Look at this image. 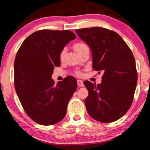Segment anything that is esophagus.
<instances>
[{"label": "esophagus", "mask_w": 150, "mask_h": 150, "mask_svg": "<svg viewBox=\"0 0 150 150\" xmlns=\"http://www.w3.org/2000/svg\"><path fill=\"white\" fill-rule=\"evenodd\" d=\"M77 84H78V86H79V87H84L83 82V81H81V80H78Z\"/></svg>", "instance_id": "obj_1"}]
</instances>
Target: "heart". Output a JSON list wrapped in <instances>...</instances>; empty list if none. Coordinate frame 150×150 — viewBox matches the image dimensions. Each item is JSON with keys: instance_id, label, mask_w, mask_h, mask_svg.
<instances>
[{"instance_id": "1", "label": "heart", "mask_w": 150, "mask_h": 150, "mask_svg": "<svg viewBox=\"0 0 150 150\" xmlns=\"http://www.w3.org/2000/svg\"><path fill=\"white\" fill-rule=\"evenodd\" d=\"M87 48V46L85 44H83V43H77V44H76L74 45V50L77 53H79L82 51L84 49ZM65 53H66V50H65V49H63L62 50H61V52L60 53V59L61 60H63V58H64L65 55Z\"/></svg>"}]
</instances>
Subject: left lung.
<instances>
[{
  "label": "left lung",
  "instance_id": "8db88e82",
  "mask_svg": "<svg viewBox=\"0 0 150 150\" xmlns=\"http://www.w3.org/2000/svg\"><path fill=\"white\" fill-rule=\"evenodd\" d=\"M76 32L91 49L93 68L104 72L100 84L84 82L89 91L85 100L88 113L100 122H115L130 108L136 89L137 72L132 51L120 35L106 28Z\"/></svg>",
  "mask_w": 150,
  "mask_h": 150
}]
</instances>
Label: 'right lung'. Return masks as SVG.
Segmentation results:
<instances>
[{"label":"right lung","mask_w":150,"mask_h":150,"mask_svg":"<svg viewBox=\"0 0 150 150\" xmlns=\"http://www.w3.org/2000/svg\"><path fill=\"white\" fill-rule=\"evenodd\" d=\"M69 30H42L22 43L14 61V85L26 114L39 124L49 126L63 120L67 104L77 88L74 77L54 85V67L60 65V53L75 40Z\"/></svg>","instance_id":"right-lung-1"}]
</instances>
